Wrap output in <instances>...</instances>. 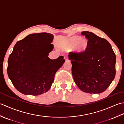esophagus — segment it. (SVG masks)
Here are the masks:
<instances>
[{"label":"esophagus","instance_id":"obj_1","mask_svg":"<svg viewBox=\"0 0 124 124\" xmlns=\"http://www.w3.org/2000/svg\"><path fill=\"white\" fill-rule=\"evenodd\" d=\"M64 59H65V61H68V60H69V58H68V57L67 56H65L64 57Z\"/></svg>","mask_w":124,"mask_h":124}]
</instances>
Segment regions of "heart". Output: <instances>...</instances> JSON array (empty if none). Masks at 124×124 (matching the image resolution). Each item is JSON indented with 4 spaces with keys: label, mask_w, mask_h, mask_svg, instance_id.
Returning a JSON list of instances; mask_svg holds the SVG:
<instances>
[{
    "label": "heart",
    "mask_w": 124,
    "mask_h": 124,
    "mask_svg": "<svg viewBox=\"0 0 124 124\" xmlns=\"http://www.w3.org/2000/svg\"><path fill=\"white\" fill-rule=\"evenodd\" d=\"M79 47H81L83 50H80ZM63 46L67 50L74 48L75 51L78 54H84L87 51L89 47L88 40L86 38H81L80 36H74L66 38L64 40Z\"/></svg>",
    "instance_id": "heart-1"
}]
</instances>
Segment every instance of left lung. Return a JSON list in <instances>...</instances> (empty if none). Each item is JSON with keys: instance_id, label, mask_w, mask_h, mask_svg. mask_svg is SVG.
Segmentation results:
<instances>
[{"instance_id": "1", "label": "left lung", "mask_w": 124, "mask_h": 124, "mask_svg": "<svg viewBox=\"0 0 124 124\" xmlns=\"http://www.w3.org/2000/svg\"><path fill=\"white\" fill-rule=\"evenodd\" d=\"M81 35L88 40L89 47L84 54L69 53L73 78L84 92L102 93L115 78L116 55L106 39L88 31H83Z\"/></svg>"}]
</instances>
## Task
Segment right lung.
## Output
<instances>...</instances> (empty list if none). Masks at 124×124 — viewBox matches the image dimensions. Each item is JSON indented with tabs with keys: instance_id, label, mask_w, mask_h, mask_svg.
I'll use <instances>...</instances> for the list:
<instances>
[{
	"instance_id": "obj_1",
	"label": "right lung",
	"mask_w": 124,
	"mask_h": 124,
	"mask_svg": "<svg viewBox=\"0 0 124 124\" xmlns=\"http://www.w3.org/2000/svg\"><path fill=\"white\" fill-rule=\"evenodd\" d=\"M54 36L42 32L17 41L8 60L7 74L13 85L25 95H39L51 88L55 73L65 62L63 56L52 60Z\"/></svg>"
}]
</instances>
